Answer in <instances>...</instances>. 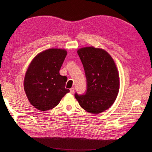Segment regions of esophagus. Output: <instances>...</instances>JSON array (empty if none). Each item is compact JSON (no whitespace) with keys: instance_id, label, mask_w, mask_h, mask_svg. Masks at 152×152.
<instances>
[{"instance_id":"obj_1","label":"esophagus","mask_w":152,"mask_h":152,"mask_svg":"<svg viewBox=\"0 0 152 152\" xmlns=\"http://www.w3.org/2000/svg\"><path fill=\"white\" fill-rule=\"evenodd\" d=\"M74 92H75V88H74V87H72L71 89H70V93L73 94Z\"/></svg>"}]
</instances>
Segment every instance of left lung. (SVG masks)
Returning a JSON list of instances; mask_svg holds the SVG:
<instances>
[{"label":"left lung","instance_id":"obj_1","mask_svg":"<svg viewBox=\"0 0 152 152\" xmlns=\"http://www.w3.org/2000/svg\"><path fill=\"white\" fill-rule=\"evenodd\" d=\"M84 67L87 87L85 94L75 97L80 106L93 114L109 108L115 102L119 88V77L115 63L104 50L93 47L77 50Z\"/></svg>","mask_w":152,"mask_h":152}]
</instances>
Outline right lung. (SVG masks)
Segmentation results:
<instances>
[{
    "label": "right lung",
    "instance_id": "obj_1",
    "mask_svg": "<svg viewBox=\"0 0 152 152\" xmlns=\"http://www.w3.org/2000/svg\"><path fill=\"white\" fill-rule=\"evenodd\" d=\"M66 55L64 49H48L38 54L31 63L24 88L31 104L39 110L54 108L69 92L65 88L67 77L59 73Z\"/></svg>",
    "mask_w": 152,
    "mask_h": 152
}]
</instances>
